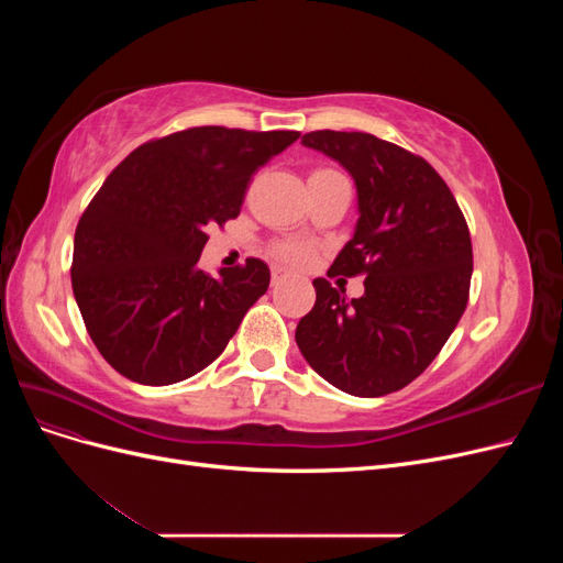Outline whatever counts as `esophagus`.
<instances>
[{
	"mask_svg": "<svg viewBox=\"0 0 563 563\" xmlns=\"http://www.w3.org/2000/svg\"><path fill=\"white\" fill-rule=\"evenodd\" d=\"M286 279V272L279 267H272V284H279Z\"/></svg>",
	"mask_w": 563,
	"mask_h": 563,
	"instance_id": "esophagus-1",
	"label": "esophagus"
}]
</instances>
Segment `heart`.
<instances>
[{
    "label": "heart",
    "mask_w": 563,
    "mask_h": 563,
    "mask_svg": "<svg viewBox=\"0 0 563 563\" xmlns=\"http://www.w3.org/2000/svg\"><path fill=\"white\" fill-rule=\"evenodd\" d=\"M331 174H338L333 172V168H317V172L312 176H331ZM269 253L275 255L277 261L286 263V265H305L310 263L312 258V246L305 244L300 240H284V242H275L269 246Z\"/></svg>",
    "instance_id": "1"
}]
</instances>
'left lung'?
<instances>
[{"label":"left lung","instance_id":"8db88e82","mask_svg":"<svg viewBox=\"0 0 563 563\" xmlns=\"http://www.w3.org/2000/svg\"><path fill=\"white\" fill-rule=\"evenodd\" d=\"M302 145L343 164L360 220L331 275H364L347 300L314 279V308L296 343L323 380L383 397L416 380L444 347L470 298L472 240L453 192L422 157L362 131H312Z\"/></svg>","mask_w":563,"mask_h":563}]
</instances>
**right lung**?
Segmentation results:
<instances>
[{
    "mask_svg": "<svg viewBox=\"0 0 563 563\" xmlns=\"http://www.w3.org/2000/svg\"><path fill=\"white\" fill-rule=\"evenodd\" d=\"M298 131L195 126L135 147L75 230L73 291L103 360L141 385H172L218 360L269 286L258 258L199 269L207 230L242 211L246 187Z\"/></svg>",
    "mask_w": 563,
    "mask_h": 563,
    "instance_id": "obj_1",
    "label": "right lung"
}]
</instances>
